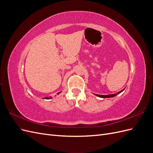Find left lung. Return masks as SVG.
<instances>
[{"label":"left lung","mask_w":153,"mask_h":153,"mask_svg":"<svg viewBox=\"0 0 153 153\" xmlns=\"http://www.w3.org/2000/svg\"><path fill=\"white\" fill-rule=\"evenodd\" d=\"M124 90V89H123V90H121V91H119V92H117V93H115V94H107V95H100V94H94V95H96V96H97L100 97V98H113V97H114V96H117V94H119L121 93V92H122Z\"/></svg>","instance_id":"8db88e82"}]
</instances>
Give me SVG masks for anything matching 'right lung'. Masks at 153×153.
Segmentation results:
<instances>
[{
    "mask_svg": "<svg viewBox=\"0 0 153 153\" xmlns=\"http://www.w3.org/2000/svg\"><path fill=\"white\" fill-rule=\"evenodd\" d=\"M61 92H59L57 94H60V93H61ZM45 98V99H46V100H50V99H52V96H50V97H46V98Z\"/></svg>",
    "mask_w": 153,
    "mask_h": 153,
    "instance_id": "add662e5",
    "label": "right lung"
}]
</instances>
